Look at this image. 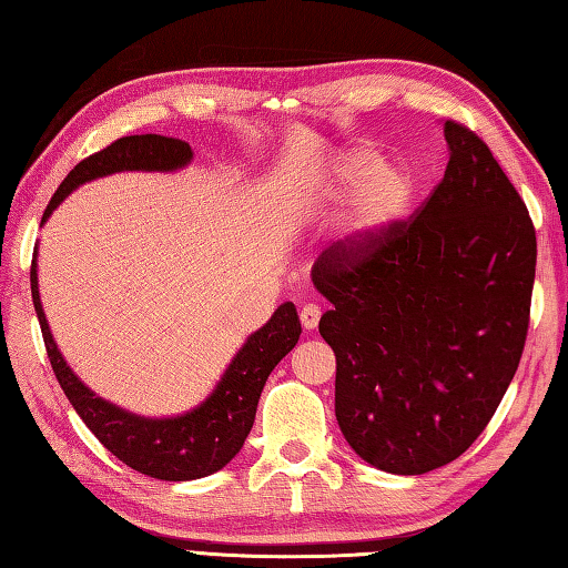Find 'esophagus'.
<instances>
[{
	"instance_id": "obj_1",
	"label": "esophagus",
	"mask_w": 568,
	"mask_h": 568,
	"mask_svg": "<svg viewBox=\"0 0 568 568\" xmlns=\"http://www.w3.org/2000/svg\"><path fill=\"white\" fill-rule=\"evenodd\" d=\"M321 314H323V311H321L318 304H306L304 308H301V314H298L301 326H304L306 331H314L318 326Z\"/></svg>"
}]
</instances>
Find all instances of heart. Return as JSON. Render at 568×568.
I'll list each match as a JSON object with an SVG mask.
<instances>
[{
	"label": "heart",
	"instance_id": "b5f03b06",
	"mask_svg": "<svg viewBox=\"0 0 568 568\" xmlns=\"http://www.w3.org/2000/svg\"><path fill=\"white\" fill-rule=\"evenodd\" d=\"M338 179L345 189H359L355 205V227L363 233H377L399 220L412 207L414 179L409 171L382 166L369 152L348 154L338 166Z\"/></svg>",
	"mask_w": 568,
	"mask_h": 568
}]
</instances>
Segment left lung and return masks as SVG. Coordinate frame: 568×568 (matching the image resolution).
I'll return each mask as SVG.
<instances>
[{
  "label": "left lung",
  "instance_id": "1",
  "mask_svg": "<svg viewBox=\"0 0 568 568\" xmlns=\"http://www.w3.org/2000/svg\"><path fill=\"white\" fill-rule=\"evenodd\" d=\"M444 179L414 215L341 240L311 280L333 308L335 419L369 466L422 476L466 454L517 373L537 235L488 144L456 120Z\"/></svg>",
  "mask_w": 568,
  "mask_h": 568
}]
</instances>
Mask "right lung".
Listing matches in <instances>:
<instances>
[{
  "mask_svg": "<svg viewBox=\"0 0 568 568\" xmlns=\"http://www.w3.org/2000/svg\"><path fill=\"white\" fill-rule=\"evenodd\" d=\"M191 156V146L181 139L161 134L122 136L80 161L68 173L53 193L49 207H45L41 223H45L53 207L80 183L108 176L114 171H173L186 166ZM31 298L41 323L43 345L49 353L53 375L58 385L63 387L65 397L71 399L73 409L80 414V419L112 456L159 480L205 478L235 458L254 424L264 382H267L276 363L294 348L301 335L296 306L286 301L274 311L267 326L250 335L235 361L225 369L213 395L199 409L173 416V419H142V416L124 412L92 395L73 375V369L65 365L41 308L37 262L31 264Z\"/></svg>",
  "mask_w": 568,
  "mask_h": 568,
  "instance_id": "right-lung-1",
  "label": "right lung"
}]
</instances>
